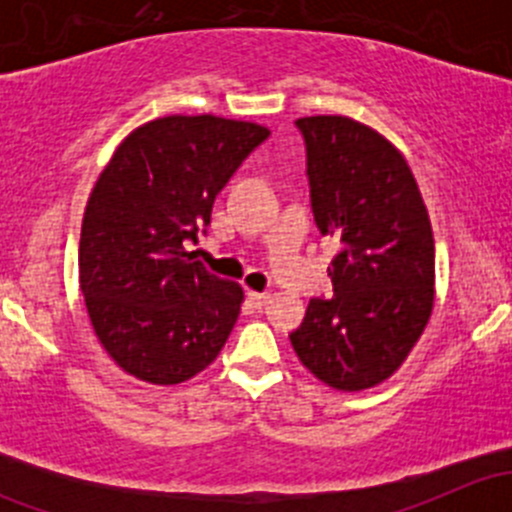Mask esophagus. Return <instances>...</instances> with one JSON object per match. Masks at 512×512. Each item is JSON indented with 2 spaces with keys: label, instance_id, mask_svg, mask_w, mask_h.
Here are the masks:
<instances>
[{
  "label": "esophagus",
  "instance_id": "obj_1",
  "mask_svg": "<svg viewBox=\"0 0 512 512\" xmlns=\"http://www.w3.org/2000/svg\"><path fill=\"white\" fill-rule=\"evenodd\" d=\"M247 299H250V302L255 304L257 309H262L267 302H270V294H267V292H252V289H250V292H247Z\"/></svg>",
  "mask_w": 512,
  "mask_h": 512
}]
</instances>
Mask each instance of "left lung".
Returning <instances> with one entry per match:
<instances>
[{"label":"left lung","mask_w":512,"mask_h":512,"mask_svg":"<svg viewBox=\"0 0 512 512\" xmlns=\"http://www.w3.org/2000/svg\"><path fill=\"white\" fill-rule=\"evenodd\" d=\"M307 148L309 198L332 260V299H309L289 334L299 361L339 391L389 379L426 329L436 250L431 220L406 158L347 116L297 118Z\"/></svg>","instance_id":"1"}]
</instances>
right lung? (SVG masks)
<instances>
[{
  "label": "right lung",
  "mask_w": 512,
  "mask_h": 512,
  "mask_svg": "<svg viewBox=\"0 0 512 512\" xmlns=\"http://www.w3.org/2000/svg\"><path fill=\"white\" fill-rule=\"evenodd\" d=\"M267 136L265 126L210 113L156 118L128 133L98 175L79 285L98 342L126 374L183 384L225 347L245 294L185 245L198 242L215 195Z\"/></svg>",
  "instance_id": "add662e5"
}]
</instances>
